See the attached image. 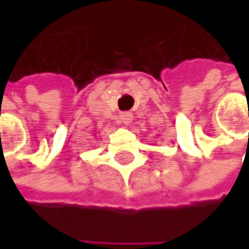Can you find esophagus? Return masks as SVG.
<instances>
[{"label": "esophagus", "instance_id": "obj_1", "mask_svg": "<svg viewBox=\"0 0 249 249\" xmlns=\"http://www.w3.org/2000/svg\"><path fill=\"white\" fill-rule=\"evenodd\" d=\"M120 120H121V123L124 125H129L132 123V114L131 112H123L120 115Z\"/></svg>", "mask_w": 249, "mask_h": 249}]
</instances>
